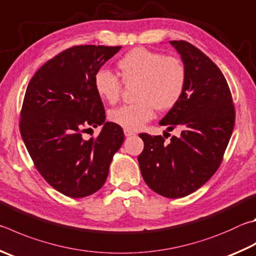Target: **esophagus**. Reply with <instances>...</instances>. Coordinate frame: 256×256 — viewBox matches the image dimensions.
Wrapping results in <instances>:
<instances>
[{
  "mask_svg": "<svg viewBox=\"0 0 256 256\" xmlns=\"http://www.w3.org/2000/svg\"><path fill=\"white\" fill-rule=\"evenodd\" d=\"M124 134H125V136H134V134H136V133H134L133 131H130V130L125 128L124 130Z\"/></svg>",
  "mask_w": 256,
  "mask_h": 256,
  "instance_id": "esophagus-1",
  "label": "esophagus"
}]
</instances>
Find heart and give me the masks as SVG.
Listing matches in <instances>:
<instances>
[{
  "label": "heart",
  "mask_w": 256,
  "mask_h": 256,
  "mask_svg": "<svg viewBox=\"0 0 256 256\" xmlns=\"http://www.w3.org/2000/svg\"><path fill=\"white\" fill-rule=\"evenodd\" d=\"M120 79L126 86L136 84V103L120 106L110 112V120L130 131H136L154 115V110H169L182 97L187 70L179 58L146 48H136L118 62ZM108 69H100L94 77V87L102 100L118 103L123 84Z\"/></svg>",
  "instance_id": "1"
}]
</instances>
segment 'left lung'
<instances>
[{"instance_id":"8db88e82","label":"left lung","mask_w":256,"mask_h":256,"mask_svg":"<svg viewBox=\"0 0 256 256\" xmlns=\"http://www.w3.org/2000/svg\"><path fill=\"white\" fill-rule=\"evenodd\" d=\"M170 44L181 54L187 82L182 97L160 125L181 132L169 143L161 136L141 133L144 148L138 160L153 192L182 198L205 184L220 168L233 133L235 108L228 84L210 58L187 41Z\"/></svg>"}]
</instances>
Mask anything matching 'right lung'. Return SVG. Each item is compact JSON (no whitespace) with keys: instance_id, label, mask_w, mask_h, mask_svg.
Listing matches in <instances>:
<instances>
[{"instance_id":"obj_1","label":"right lung","mask_w":256,"mask_h":256,"mask_svg":"<svg viewBox=\"0 0 256 256\" xmlns=\"http://www.w3.org/2000/svg\"><path fill=\"white\" fill-rule=\"evenodd\" d=\"M122 47L75 46L48 60L26 87L20 132L44 179L64 196L82 198L105 184L113 156L123 144L120 125L105 122L94 87L97 70ZM103 124L97 138L82 133Z\"/></svg>"}]
</instances>
